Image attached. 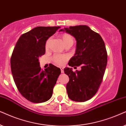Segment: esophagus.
Returning a JSON list of instances; mask_svg holds the SVG:
<instances>
[{
    "label": "esophagus",
    "instance_id": "obj_1",
    "mask_svg": "<svg viewBox=\"0 0 126 126\" xmlns=\"http://www.w3.org/2000/svg\"><path fill=\"white\" fill-rule=\"evenodd\" d=\"M60 70H61V73H64V70H63V67H60Z\"/></svg>",
    "mask_w": 126,
    "mask_h": 126
}]
</instances>
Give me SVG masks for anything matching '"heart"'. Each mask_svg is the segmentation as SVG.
<instances>
[{
	"label": "heart",
	"mask_w": 126,
	"mask_h": 126,
	"mask_svg": "<svg viewBox=\"0 0 126 126\" xmlns=\"http://www.w3.org/2000/svg\"><path fill=\"white\" fill-rule=\"evenodd\" d=\"M60 38L63 41V44L65 46H72L73 44L74 39V37L71 34L68 33H62L60 35ZM51 41V38H49L47 40L46 43V48L47 49L49 48L50 42ZM68 59V55H55L52 57V60L55 64L58 66H62L64 63V62Z\"/></svg>",
	"instance_id": "1"
}]
</instances>
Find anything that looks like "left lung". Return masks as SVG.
<instances>
[{
  "label": "left lung",
  "mask_w": 126,
  "mask_h": 126,
  "mask_svg": "<svg viewBox=\"0 0 126 126\" xmlns=\"http://www.w3.org/2000/svg\"><path fill=\"white\" fill-rule=\"evenodd\" d=\"M65 31L77 41L75 55L68 65L81 67V70L73 71L65 68L69 77L66 86L68 97L73 101L85 102L95 94L103 81L107 64V52L101 36L86 25L70 26Z\"/></svg>",
  "instance_id": "8db88e82"
}]
</instances>
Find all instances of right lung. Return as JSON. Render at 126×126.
I'll list each match as a JSON object with an SVG mask.
<instances>
[{
  "label": "right lung",
  "instance_id": "1",
  "mask_svg": "<svg viewBox=\"0 0 126 126\" xmlns=\"http://www.w3.org/2000/svg\"><path fill=\"white\" fill-rule=\"evenodd\" d=\"M59 26H38L23 34L16 42L11 55V73L18 91L34 103L48 101L61 73L59 68L50 64L45 70L38 59L46 53V43Z\"/></svg>",
  "mask_w": 126,
  "mask_h": 126
}]
</instances>
